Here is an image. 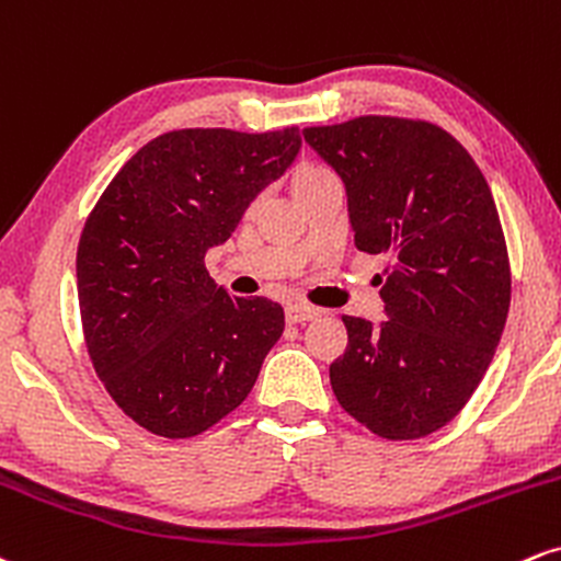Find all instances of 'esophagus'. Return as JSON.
<instances>
[{
    "instance_id": "esophagus-1",
    "label": "esophagus",
    "mask_w": 561,
    "mask_h": 561,
    "mask_svg": "<svg viewBox=\"0 0 561 561\" xmlns=\"http://www.w3.org/2000/svg\"><path fill=\"white\" fill-rule=\"evenodd\" d=\"M320 318V309L309 307V305H288L286 307V320L288 322H307Z\"/></svg>"
}]
</instances>
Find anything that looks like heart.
<instances>
[{
    "label": "heart",
    "mask_w": 561,
    "mask_h": 561,
    "mask_svg": "<svg viewBox=\"0 0 561 561\" xmlns=\"http://www.w3.org/2000/svg\"><path fill=\"white\" fill-rule=\"evenodd\" d=\"M333 173L328 168H322V164H305V168L299 170V173H296V183L294 186L296 188H305V186H309V183H314V181H322V178H331Z\"/></svg>",
    "instance_id": "heart-1"
}]
</instances>
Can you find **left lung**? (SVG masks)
Masks as SVG:
<instances>
[{
    "mask_svg": "<svg viewBox=\"0 0 561 561\" xmlns=\"http://www.w3.org/2000/svg\"><path fill=\"white\" fill-rule=\"evenodd\" d=\"M341 175L354 243L388 254L380 325L348 318L331 365L335 399L375 436L414 440L451 423L504 333L512 270L483 173L427 121L362 115L305 128Z\"/></svg>",
    "mask_w": 561,
    "mask_h": 561,
    "instance_id": "left-lung-1",
    "label": "left lung"
}]
</instances>
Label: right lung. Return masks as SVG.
Wrapping results in <instances>:
<instances>
[{
    "mask_svg": "<svg viewBox=\"0 0 561 561\" xmlns=\"http://www.w3.org/2000/svg\"><path fill=\"white\" fill-rule=\"evenodd\" d=\"M299 128H183L123 164L78 241V307L94 370L144 431L191 438L252 391L283 307L239 299L204 267L249 202L283 175Z\"/></svg>",
    "mask_w": 561,
    "mask_h": 561,
    "instance_id": "obj_1",
    "label": "right lung"
}]
</instances>
